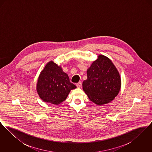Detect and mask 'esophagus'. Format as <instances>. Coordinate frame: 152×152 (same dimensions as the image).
Listing matches in <instances>:
<instances>
[{"mask_svg": "<svg viewBox=\"0 0 152 152\" xmlns=\"http://www.w3.org/2000/svg\"><path fill=\"white\" fill-rule=\"evenodd\" d=\"M76 86H77V88L81 87V86H82V83H81V81H79L78 83H77V84H76Z\"/></svg>", "mask_w": 152, "mask_h": 152, "instance_id": "esophagus-1", "label": "esophagus"}]
</instances>
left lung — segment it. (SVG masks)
<instances>
[{
	"label": "left lung",
	"instance_id": "1",
	"mask_svg": "<svg viewBox=\"0 0 152 152\" xmlns=\"http://www.w3.org/2000/svg\"><path fill=\"white\" fill-rule=\"evenodd\" d=\"M83 88L89 100L98 105L112 101L121 88V77L108 58L100 55L87 69Z\"/></svg>",
	"mask_w": 152,
	"mask_h": 152
}]
</instances>
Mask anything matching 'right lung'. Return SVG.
Wrapping results in <instances>:
<instances>
[{"instance_id": "right-lung-1", "label": "right lung", "mask_w": 152, "mask_h": 152, "mask_svg": "<svg viewBox=\"0 0 152 152\" xmlns=\"http://www.w3.org/2000/svg\"><path fill=\"white\" fill-rule=\"evenodd\" d=\"M76 88L61 67L51 61L40 73L36 90L43 101L58 105L65 100L71 90Z\"/></svg>"}]
</instances>
